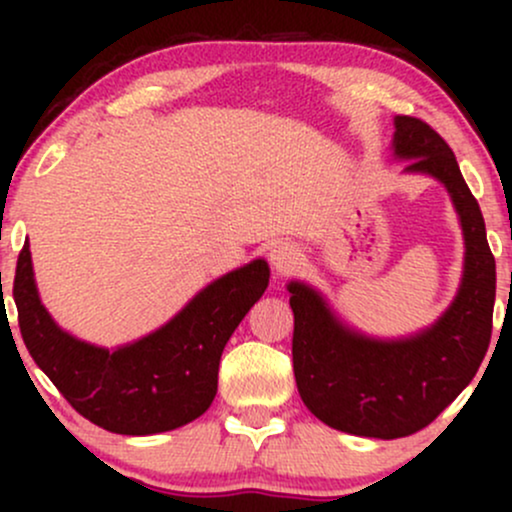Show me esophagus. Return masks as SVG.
I'll use <instances>...</instances> for the list:
<instances>
[{
	"instance_id": "esophagus-1",
	"label": "esophagus",
	"mask_w": 512,
	"mask_h": 512,
	"mask_svg": "<svg viewBox=\"0 0 512 512\" xmlns=\"http://www.w3.org/2000/svg\"><path fill=\"white\" fill-rule=\"evenodd\" d=\"M301 257H303L301 250H298L293 243H279L269 250V264H272V269L279 276L291 274L293 269L301 264Z\"/></svg>"
}]
</instances>
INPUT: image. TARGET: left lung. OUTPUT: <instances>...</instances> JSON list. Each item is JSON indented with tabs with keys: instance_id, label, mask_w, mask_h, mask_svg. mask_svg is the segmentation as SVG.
Listing matches in <instances>:
<instances>
[{
	"instance_id": "1",
	"label": "left lung",
	"mask_w": 512,
	"mask_h": 512,
	"mask_svg": "<svg viewBox=\"0 0 512 512\" xmlns=\"http://www.w3.org/2000/svg\"><path fill=\"white\" fill-rule=\"evenodd\" d=\"M392 156L404 173L436 178L460 216L464 267L457 296L424 330L397 339L354 330L327 298L291 281L293 373L303 404L322 424L363 438H404L421 431L472 383L491 342L496 260L481 209L457 158L436 129L395 117Z\"/></svg>"
}]
</instances>
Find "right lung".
Returning a JSON list of instances; mask_svg holds the SVG:
<instances>
[{
    "instance_id": "1",
    "label": "right lung",
    "mask_w": 512,
    "mask_h": 512,
    "mask_svg": "<svg viewBox=\"0 0 512 512\" xmlns=\"http://www.w3.org/2000/svg\"><path fill=\"white\" fill-rule=\"evenodd\" d=\"M267 284L269 264L252 260L204 286L158 330L105 349L52 320L26 243L16 262L14 301L28 354L81 416L110 433L154 436L190 424L211 407L223 346Z\"/></svg>"
}]
</instances>
